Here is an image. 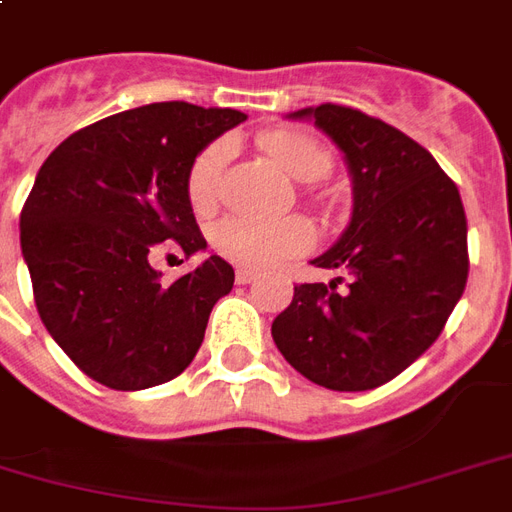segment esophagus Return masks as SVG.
Returning <instances> with one entry per match:
<instances>
[{
    "mask_svg": "<svg viewBox=\"0 0 512 512\" xmlns=\"http://www.w3.org/2000/svg\"><path fill=\"white\" fill-rule=\"evenodd\" d=\"M255 279H257V274H255V271H249V268H238V271H236L238 285H252Z\"/></svg>",
    "mask_w": 512,
    "mask_h": 512,
    "instance_id": "34e87169",
    "label": "esophagus"
}]
</instances>
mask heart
<instances>
[{"instance_id":"1","label":"heart","mask_w":512,"mask_h":512,"mask_svg":"<svg viewBox=\"0 0 512 512\" xmlns=\"http://www.w3.org/2000/svg\"><path fill=\"white\" fill-rule=\"evenodd\" d=\"M260 146L295 181H317L331 170L328 151L298 132H266L260 138ZM227 157L230 146L225 140H214L189 165L187 195L198 214H206L217 206ZM312 241V225L304 217H227L214 227V244L219 252L233 263L252 268L274 266L285 257L301 255L312 246Z\"/></svg>"}]
</instances>
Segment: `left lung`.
Masks as SVG:
<instances>
[{"mask_svg":"<svg viewBox=\"0 0 512 512\" xmlns=\"http://www.w3.org/2000/svg\"><path fill=\"white\" fill-rule=\"evenodd\" d=\"M287 119L314 121L344 154L352 217L339 241L312 260L347 279L295 287L271 336L306 380L372 391L437 342L464 293L461 195L429 151L385 121L331 102Z\"/></svg>","mask_w":512,"mask_h":512,"instance_id":"1","label":"left lung"}]
</instances>
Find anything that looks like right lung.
<instances>
[{"mask_svg": "<svg viewBox=\"0 0 512 512\" xmlns=\"http://www.w3.org/2000/svg\"><path fill=\"white\" fill-rule=\"evenodd\" d=\"M246 113L151 102L62 140L21 211V252L40 320L92 380L143 391L179 377L208 314L233 290L219 255L165 285L149 263L162 241L206 249L187 195L192 160Z\"/></svg>", "mask_w": 512, "mask_h": 512, "instance_id": "add662e5", "label": "right lung"}]
</instances>
